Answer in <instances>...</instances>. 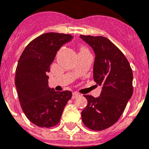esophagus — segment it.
Returning <instances> with one entry per match:
<instances>
[{"label":"esophagus","instance_id":"34e87169","mask_svg":"<svg viewBox=\"0 0 149 149\" xmlns=\"http://www.w3.org/2000/svg\"><path fill=\"white\" fill-rule=\"evenodd\" d=\"M79 96H80V93H77V92H74L73 93H72V99H76L77 97H78Z\"/></svg>","mask_w":149,"mask_h":149}]
</instances>
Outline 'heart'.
Wrapping results in <instances>:
<instances>
[{"instance_id": "heart-1", "label": "heart", "mask_w": 149, "mask_h": 149, "mask_svg": "<svg viewBox=\"0 0 149 149\" xmlns=\"http://www.w3.org/2000/svg\"><path fill=\"white\" fill-rule=\"evenodd\" d=\"M86 51H88L87 49H86V47H82L80 48V52H86Z\"/></svg>"}]
</instances>
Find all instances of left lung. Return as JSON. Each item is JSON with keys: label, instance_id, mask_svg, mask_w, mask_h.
Wrapping results in <instances>:
<instances>
[{"label": "left lung", "instance_id": "8db88e82", "mask_svg": "<svg viewBox=\"0 0 149 149\" xmlns=\"http://www.w3.org/2000/svg\"><path fill=\"white\" fill-rule=\"evenodd\" d=\"M95 54L93 80L102 86L100 97L83 95L88 104L81 113L88 128L101 131L119 119L132 96V70L121 50L104 36L80 35Z\"/></svg>", "mask_w": 149, "mask_h": 149}]
</instances>
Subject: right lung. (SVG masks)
Segmentation results:
<instances>
[{
  "label": "right lung",
  "mask_w": 149,
  "mask_h": 149,
  "mask_svg": "<svg viewBox=\"0 0 149 149\" xmlns=\"http://www.w3.org/2000/svg\"><path fill=\"white\" fill-rule=\"evenodd\" d=\"M72 39L70 34L43 33L27 45L19 59L15 83L19 102L28 120L38 127L57 125L72 98L69 91L50 88L47 74L59 49Z\"/></svg>",
  "instance_id": "obj_1"
}]
</instances>
